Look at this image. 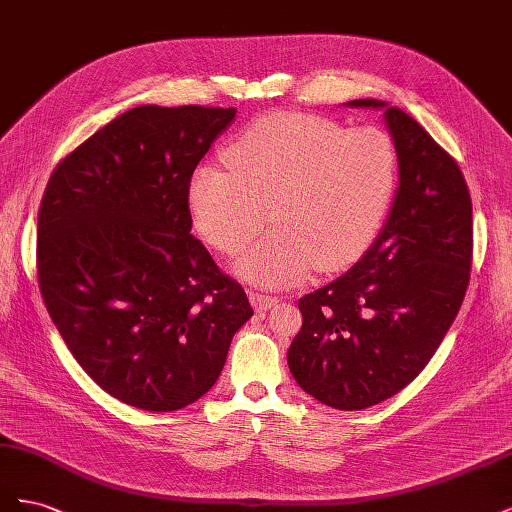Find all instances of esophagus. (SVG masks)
<instances>
[{
    "label": "esophagus",
    "mask_w": 512,
    "mask_h": 512,
    "mask_svg": "<svg viewBox=\"0 0 512 512\" xmlns=\"http://www.w3.org/2000/svg\"><path fill=\"white\" fill-rule=\"evenodd\" d=\"M250 301L258 312H267V309L280 303V297H273V294H265V292H250Z\"/></svg>",
    "instance_id": "34e87169"
}]
</instances>
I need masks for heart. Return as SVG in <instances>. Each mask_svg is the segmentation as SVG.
Here are the masks:
<instances>
[{
    "instance_id": "obj_1",
    "label": "heart",
    "mask_w": 512,
    "mask_h": 512,
    "mask_svg": "<svg viewBox=\"0 0 512 512\" xmlns=\"http://www.w3.org/2000/svg\"><path fill=\"white\" fill-rule=\"evenodd\" d=\"M224 158L228 170H194L192 218L213 247L237 254L271 213L275 228L235 267L262 286L303 280L314 267H352L378 239L397 188L389 134L374 126L346 130L320 115L260 117Z\"/></svg>"
}]
</instances>
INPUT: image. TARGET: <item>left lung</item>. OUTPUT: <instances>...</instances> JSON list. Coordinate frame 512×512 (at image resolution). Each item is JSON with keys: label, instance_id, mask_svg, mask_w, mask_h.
Masks as SVG:
<instances>
[{"label": "left lung", "instance_id": "obj_1", "mask_svg": "<svg viewBox=\"0 0 512 512\" xmlns=\"http://www.w3.org/2000/svg\"><path fill=\"white\" fill-rule=\"evenodd\" d=\"M346 104L384 111L399 188L365 256L299 299L288 367L324 406L365 410L421 374L451 329L470 284L472 198L457 162L401 108Z\"/></svg>", "mask_w": 512, "mask_h": 512}]
</instances>
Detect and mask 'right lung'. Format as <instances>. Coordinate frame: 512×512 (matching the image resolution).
Returning a JSON list of instances; mask_svg holds the SVG:
<instances>
[{"label": "right lung", "mask_w": 512, "mask_h": 512, "mask_svg": "<svg viewBox=\"0 0 512 512\" xmlns=\"http://www.w3.org/2000/svg\"><path fill=\"white\" fill-rule=\"evenodd\" d=\"M235 115L136 106L68 153L44 190V305L89 378L128 406L194 404L254 314L245 290L190 235V179Z\"/></svg>", "instance_id": "1"}]
</instances>
